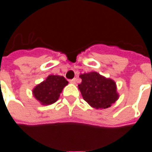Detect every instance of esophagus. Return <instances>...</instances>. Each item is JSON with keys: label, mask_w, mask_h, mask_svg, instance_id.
<instances>
[{"label": "esophagus", "mask_w": 152, "mask_h": 152, "mask_svg": "<svg viewBox=\"0 0 152 152\" xmlns=\"http://www.w3.org/2000/svg\"><path fill=\"white\" fill-rule=\"evenodd\" d=\"M69 82H70L71 84H76V78L72 79V80H69Z\"/></svg>", "instance_id": "34e87169"}]
</instances>
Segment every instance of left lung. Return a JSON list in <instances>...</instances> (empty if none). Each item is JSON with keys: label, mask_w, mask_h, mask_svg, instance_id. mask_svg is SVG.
<instances>
[{"label": "left lung", "mask_w": 152, "mask_h": 152, "mask_svg": "<svg viewBox=\"0 0 152 152\" xmlns=\"http://www.w3.org/2000/svg\"><path fill=\"white\" fill-rule=\"evenodd\" d=\"M82 81L78 85L83 98L91 107L107 108L117 100L115 83L111 79L100 76L97 72H89L80 76Z\"/></svg>", "instance_id": "left-lung-1"}]
</instances>
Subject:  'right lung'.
Returning a JSON list of instances; mask_svg holds the SVG:
<instances>
[{"instance_id":"1","label":"right lung","mask_w":152,"mask_h":152,"mask_svg":"<svg viewBox=\"0 0 152 152\" xmlns=\"http://www.w3.org/2000/svg\"><path fill=\"white\" fill-rule=\"evenodd\" d=\"M68 84V81L63 76H48L42 83L33 89V95L36 99L44 105L55 103L60 96L62 89Z\"/></svg>"}]
</instances>
